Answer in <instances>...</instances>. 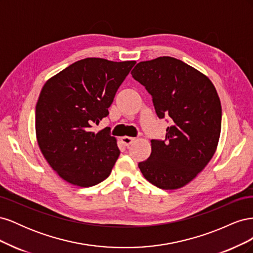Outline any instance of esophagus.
Wrapping results in <instances>:
<instances>
[{"mask_svg": "<svg viewBox=\"0 0 253 253\" xmlns=\"http://www.w3.org/2000/svg\"><path fill=\"white\" fill-rule=\"evenodd\" d=\"M134 140H135V138H133V137H128V136L121 137V142L125 145H126V147H128L129 144H132L134 142Z\"/></svg>", "mask_w": 253, "mask_h": 253, "instance_id": "esophagus-1", "label": "esophagus"}]
</instances>
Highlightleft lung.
I'll return each mask as SVG.
<instances>
[{"label":"left lung","mask_w":253,"mask_h":253,"mask_svg":"<svg viewBox=\"0 0 253 253\" xmlns=\"http://www.w3.org/2000/svg\"><path fill=\"white\" fill-rule=\"evenodd\" d=\"M131 74L152 95L157 116L171 118L166 139L151 140V155L139 169L157 188L179 189L216 151L221 127L217 91L206 75L172 57L142 61Z\"/></svg>","instance_id":"1"}]
</instances>
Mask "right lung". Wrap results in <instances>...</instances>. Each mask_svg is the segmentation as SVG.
<instances>
[{
	"label": "right lung",
	"mask_w": 253,
	"mask_h": 253,
	"mask_svg": "<svg viewBox=\"0 0 253 253\" xmlns=\"http://www.w3.org/2000/svg\"><path fill=\"white\" fill-rule=\"evenodd\" d=\"M135 61L82 59L46 81L36 105L37 141L48 165L72 185L87 188L109 177L119 157L108 128L91 132L109 115Z\"/></svg>",
	"instance_id": "obj_1"
}]
</instances>
